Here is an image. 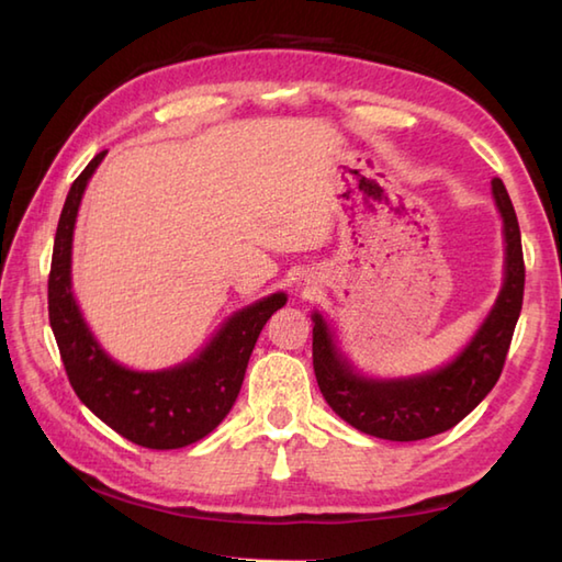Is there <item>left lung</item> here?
Listing matches in <instances>:
<instances>
[{
	"label": "left lung",
	"mask_w": 562,
	"mask_h": 562,
	"mask_svg": "<svg viewBox=\"0 0 562 562\" xmlns=\"http://www.w3.org/2000/svg\"><path fill=\"white\" fill-rule=\"evenodd\" d=\"M492 193L505 223V285L471 345L449 366L397 381L363 378L337 351L323 315H313V366L319 393L353 429L387 441L429 439L456 427L495 387L521 313L526 271L519 221L502 179H492Z\"/></svg>",
	"instance_id": "left-lung-1"
}]
</instances>
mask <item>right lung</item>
<instances>
[{
	"mask_svg": "<svg viewBox=\"0 0 562 562\" xmlns=\"http://www.w3.org/2000/svg\"><path fill=\"white\" fill-rule=\"evenodd\" d=\"M104 155L99 153L72 181L57 223L48 277L50 327L70 385L101 422L145 449H181L211 434L231 412L259 331L285 305V293L243 307L196 359L175 369L143 373L113 361L91 337L70 283L79 201Z\"/></svg>",
	"mask_w": 562,
	"mask_h": 562,
	"instance_id": "1",
	"label": "right lung"
}]
</instances>
